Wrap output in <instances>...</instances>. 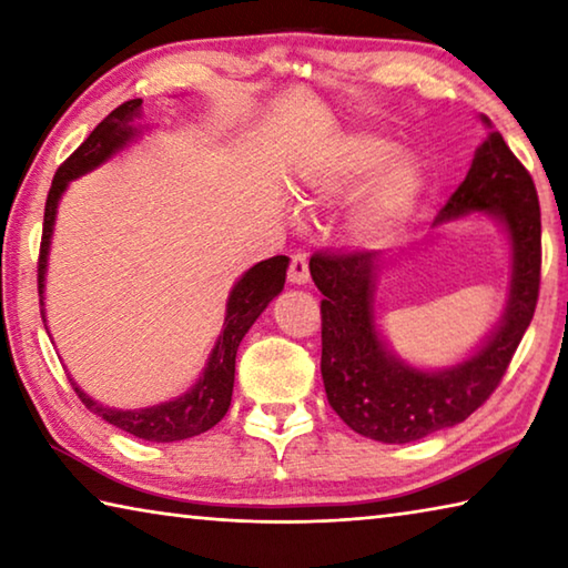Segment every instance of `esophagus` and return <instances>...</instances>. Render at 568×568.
<instances>
[{
    "instance_id": "obj_1",
    "label": "esophagus",
    "mask_w": 568,
    "mask_h": 568,
    "mask_svg": "<svg viewBox=\"0 0 568 568\" xmlns=\"http://www.w3.org/2000/svg\"><path fill=\"white\" fill-rule=\"evenodd\" d=\"M287 281L293 285H305L311 281V267H307V255L305 253H293L291 265H287Z\"/></svg>"
}]
</instances>
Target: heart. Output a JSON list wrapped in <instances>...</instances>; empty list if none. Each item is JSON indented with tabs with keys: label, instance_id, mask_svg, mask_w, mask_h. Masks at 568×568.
<instances>
[{
	"label": "heart",
	"instance_id": "b5f03b06",
	"mask_svg": "<svg viewBox=\"0 0 568 568\" xmlns=\"http://www.w3.org/2000/svg\"><path fill=\"white\" fill-rule=\"evenodd\" d=\"M390 155L393 145L388 140L358 134V138L345 140L341 148H335L311 178L315 195L333 200L353 195L373 172L384 168L373 180L368 197H365L358 215L353 220V230L358 237L371 240L388 233L416 203L420 190L418 165L406 155L393 158L388 163Z\"/></svg>",
	"mask_w": 568,
	"mask_h": 568
}]
</instances>
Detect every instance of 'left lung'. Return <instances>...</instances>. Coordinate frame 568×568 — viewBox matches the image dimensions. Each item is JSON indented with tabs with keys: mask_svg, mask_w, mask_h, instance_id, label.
<instances>
[{
	"mask_svg": "<svg viewBox=\"0 0 568 568\" xmlns=\"http://www.w3.org/2000/svg\"><path fill=\"white\" fill-rule=\"evenodd\" d=\"M488 138L466 180L448 197L440 220L488 210L506 223L514 243V281L504 323L474 358L450 371L423 373L386 353L373 323L371 250H318L311 275L321 301V373L331 408L365 438L410 444L466 420L491 398L534 318L541 287V210L536 185L480 114Z\"/></svg>",
	"mask_w": 568,
	"mask_h": 568,
	"instance_id": "8db88e82",
	"label": "left lung"
}]
</instances>
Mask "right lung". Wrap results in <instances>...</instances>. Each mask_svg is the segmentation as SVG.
Returning a JSON list of instances; mask_svg holds the SVG:
<instances>
[{"label":"right lung","mask_w":568,"mask_h":568,"mask_svg":"<svg viewBox=\"0 0 568 568\" xmlns=\"http://www.w3.org/2000/svg\"><path fill=\"white\" fill-rule=\"evenodd\" d=\"M142 100L122 102L120 108H114L108 118H104L98 128L90 132V138L77 148L70 158H67L54 172L52 187L47 192L44 203V223H42V243H40V261H37V291H40V313L42 311V283H44V267H47V250H50L54 213L60 195L67 187V182L84 175L92 168H98L100 162L108 160L114 150H120L128 142L134 130L130 122L138 114ZM285 267L287 257L275 255L267 261L257 263L255 267L240 277L237 285L233 287L227 301V315H225V328L215 343V351L210 355L207 368L203 378L195 383V388L187 390L185 396H180L162 406L142 408V410H114L108 406H100L90 396L74 386L72 388L80 400L92 413H98L102 420L118 426L124 434H132L142 440H155V444H170V440L192 438L197 434H205L207 428H213L217 420L230 408V398H233V383H235V355L237 345L245 338L250 325L257 321L267 303L283 291L285 285Z\"/></svg>","instance_id":"right-lung-1"}]
</instances>
